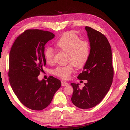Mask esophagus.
<instances>
[{
    "label": "esophagus",
    "instance_id": "esophagus-1",
    "mask_svg": "<svg viewBox=\"0 0 130 130\" xmlns=\"http://www.w3.org/2000/svg\"><path fill=\"white\" fill-rule=\"evenodd\" d=\"M69 84H68V82H62V84H61V86H68Z\"/></svg>",
    "mask_w": 130,
    "mask_h": 130
}]
</instances>
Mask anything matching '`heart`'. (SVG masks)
<instances>
[{"instance_id": "heart-1", "label": "heart", "mask_w": 130, "mask_h": 130, "mask_svg": "<svg viewBox=\"0 0 130 130\" xmlns=\"http://www.w3.org/2000/svg\"><path fill=\"white\" fill-rule=\"evenodd\" d=\"M56 46L61 51L67 53L68 62L71 63L65 66H58L53 70V74L58 77L68 79L74 71V65L81 69L87 64L90 55V45L86 41L81 40L79 36L73 31L64 33L57 42ZM44 57L48 63L54 61V52L51 47L46 48Z\"/></svg>"}]
</instances>
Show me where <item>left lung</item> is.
<instances>
[{
	"label": "left lung",
	"mask_w": 130,
	"mask_h": 130,
	"mask_svg": "<svg viewBox=\"0 0 130 130\" xmlns=\"http://www.w3.org/2000/svg\"><path fill=\"white\" fill-rule=\"evenodd\" d=\"M90 42V55L84 70L77 78L87 80L80 89L72 83L74 88L71 101L77 107L89 109L98 104L107 94L114 78L111 46L106 37L100 32L86 26Z\"/></svg>",
	"instance_id": "obj_1"
}]
</instances>
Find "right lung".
<instances>
[{
    "label": "right lung",
    "instance_id": "obj_1",
    "mask_svg": "<svg viewBox=\"0 0 130 130\" xmlns=\"http://www.w3.org/2000/svg\"><path fill=\"white\" fill-rule=\"evenodd\" d=\"M54 36L49 31L27 29L16 38L10 52V84L22 104L33 110L47 107L61 87V81L52 76L47 80L38 79L46 65L44 45Z\"/></svg>",
    "mask_w": 130,
    "mask_h": 130
}]
</instances>
